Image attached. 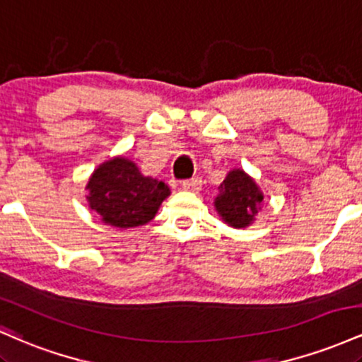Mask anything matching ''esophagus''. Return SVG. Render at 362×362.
<instances>
[{
	"mask_svg": "<svg viewBox=\"0 0 362 362\" xmlns=\"http://www.w3.org/2000/svg\"><path fill=\"white\" fill-rule=\"evenodd\" d=\"M182 189L189 192H199L201 190V180L199 178H190V180L182 182Z\"/></svg>",
	"mask_w": 362,
	"mask_h": 362,
	"instance_id": "obj_1",
	"label": "esophagus"
}]
</instances>
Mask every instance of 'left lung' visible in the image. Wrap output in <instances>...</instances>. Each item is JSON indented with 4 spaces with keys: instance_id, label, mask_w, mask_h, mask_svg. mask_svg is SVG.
<instances>
[{
    "instance_id": "left-lung-1",
    "label": "left lung",
    "mask_w": 362,
    "mask_h": 362,
    "mask_svg": "<svg viewBox=\"0 0 362 362\" xmlns=\"http://www.w3.org/2000/svg\"><path fill=\"white\" fill-rule=\"evenodd\" d=\"M262 202L264 194L255 180L243 170L235 168L219 185V195L214 199V207L228 226L247 228L255 221Z\"/></svg>"
}]
</instances>
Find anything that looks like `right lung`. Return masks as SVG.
Wrapping results in <instances>:
<instances>
[{"mask_svg": "<svg viewBox=\"0 0 362 362\" xmlns=\"http://www.w3.org/2000/svg\"><path fill=\"white\" fill-rule=\"evenodd\" d=\"M86 201L102 221L120 230L146 224L170 195L165 182L144 177L134 161L115 156L91 173Z\"/></svg>", "mask_w": 362, "mask_h": 362, "instance_id": "right-lung-1", "label": "right lung"}]
</instances>
